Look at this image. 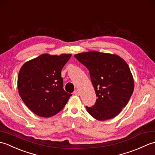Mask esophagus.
<instances>
[{
  "label": "esophagus",
  "mask_w": 155,
  "mask_h": 155,
  "mask_svg": "<svg viewBox=\"0 0 155 155\" xmlns=\"http://www.w3.org/2000/svg\"><path fill=\"white\" fill-rule=\"evenodd\" d=\"M74 94L75 95H78V96H79V95H80L79 91H78V90H75V91H74Z\"/></svg>",
  "instance_id": "esophagus-1"
}]
</instances>
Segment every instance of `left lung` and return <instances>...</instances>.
Masks as SVG:
<instances>
[{
  "mask_svg": "<svg viewBox=\"0 0 155 155\" xmlns=\"http://www.w3.org/2000/svg\"><path fill=\"white\" fill-rule=\"evenodd\" d=\"M74 57L89 71L97 97L88 113L98 120H108L120 113L134 91L129 67L117 55L97 51L77 54Z\"/></svg>",
  "mask_w": 155,
  "mask_h": 155,
  "instance_id": "left-lung-1",
  "label": "left lung"
}]
</instances>
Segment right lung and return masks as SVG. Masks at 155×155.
Returning <instances> with one entry per match:
<instances>
[{
    "label": "right lung",
    "mask_w": 155,
    "mask_h": 155,
    "mask_svg": "<svg viewBox=\"0 0 155 155\" xmlns=\"http://www.w3.org/2000/svg\"><path fill=\"white\" fill-rule=\"evenodd\" d=\"M71 54H43L22 65L18 77V89L25 104L42 117L59 113L72 94L63 89L61 71Z\"/></svg>",
    "instance_id": "obj_1"
}]
</instances>
